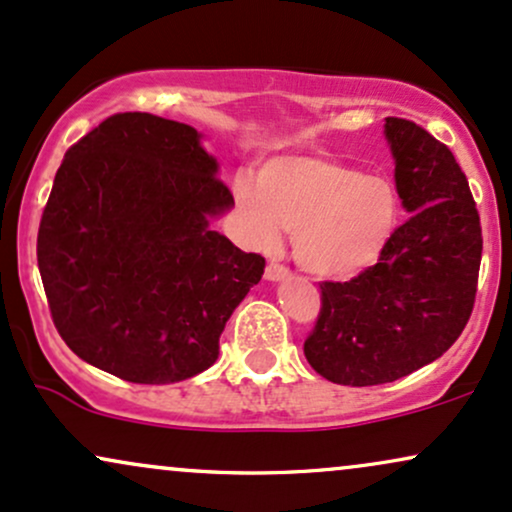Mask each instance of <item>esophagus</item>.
<instances>
[{
	"label": "esophagus",
	"mask_w": 512,
	"mask_h": 512,
	"mask_svg": "<svg viewBox=\"0 0 512 512\" xmlns=\"http://www.w3.org/2000/svg\"><path fill=\"white\" fill-rule=\"evenodd\" d=\"M288 274H291L288 272V267H283L279 262H269L267 269H264V279L267 281H283Z\"/></svg>",
	"instance_id": "esophagus-1"
}]
</instances>
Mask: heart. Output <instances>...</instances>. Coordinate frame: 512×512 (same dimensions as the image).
I'll return each mask as SVG.
<instances>
[{"label": "heart", "instance_id": "1", "mask_svg": "<svg viewBox=\"0 0 512 512\" xmlns=\"http://www.w3.org/2000/svg\"><path fill=\"white\" fill-rule=\"evenodd\" d=\"M233 197L250 238L274 250L293 233V257L319 279H353L372 267L396 231L391 183L329 155H279L238 178Z\"/></svg>", "mask_w": 512, "mask_h": 512}]
</instances>
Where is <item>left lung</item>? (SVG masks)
Returning <instances> with one entry per match:
<instances>
[{
    "label": "left lung",
    "instance_id": "1",
    "mask_svg": "<svg viewBox=\"0 0 512 512\" xmlns=\"http://www.w3.org/2000/svg\"><path fill=\"white\" fill-rule=\"evenodd\" d=\"M396 190L410 217L377 264L350 281H322V307L305 357L343 386L408 377L463 334L477 295L482 226L453 152L415 121L384 126Z\"/></svg>",
    "mask_w": 512,
    "mask_h": 512
}]
</instances>
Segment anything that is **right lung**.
Segmentation results:
<instances>
[{"instance_id":"right-lung-1","label":"right lung","mask_w":512,"mask_h":512,"mask_svg":"<svg viewBox=\"0 0 512 512\" xmlns=\"http://www.w3.org/2000/svg\"><path fill=\"white\" fill-rule=\"evenodd\" d=\"M233 205L186 123L104 119L66 150L38 231L52 322L88 365L174 384L214 365L264 257L209 229Z\"/></svg>"}]
</instances>
